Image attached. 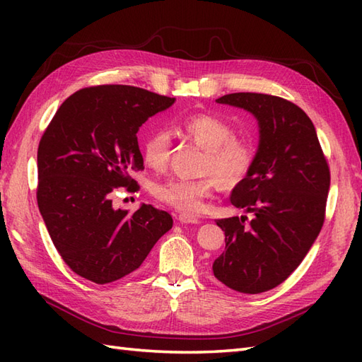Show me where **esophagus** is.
Returning a JSON list of instances; mask_svg holds the SVG:
<instances>
[{
	"label": "esophagus",
	"mask_w": 362,
	"mask_h": 362,
	"mask_svg": "<svg viewBox=\"0 0 362 362\" xmlns=\"http://www.w3.org/2000/svg\"><path fill=\"white\" fill-rule=\"evenodd\" d=\"M179 221L182 222V224H199V218L193 216V214H188V213L179 214Z\"/></svg>",
	"instance_id": "34e87169"
}]
</instances>
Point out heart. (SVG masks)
I'll list each match as a JSON object with an SVG mask.
<instances>
[{
    "label": "heart",
    "mask_w": 362,
    "mask_h": 362,
    "mask_svg": "<svg viewBox=\"0 0 362 362\" xmlns=\"http://www.w3.org/2000/svg\"><path fill=\"white\" fill-rule=\"evenodd\" d=\"M188 140L204 149L201 177H173L153 183L152 196L158 202L175 210L197 213L204 199L209 197L218 183L226 189L241 185L249 179L258 158L257 144L250 138L236 136L232 124L210 113H194L175 126ZM171 157V138L161 129L153 130L143 141V160L152 169H165Z\"/></svg>",
    "instance_id": "b5f03b06"
}]
</instances>
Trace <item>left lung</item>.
I'll list each match as a JSON object with an SVG mask.
<instances>
[{
  "instance_id": "1",
  "label": "left lung",
  "mask_w": 362,
  "mask_h": 362,
  "mask_svg": "<svg viewBox=\"0 0 362 362\" xmlns=\"http://www.w3.org/2000/svg\"><path fill=\"white\" fill-rule=\"evenodd\" d=\"M219 104L255 115L259 148L249 179L232 205L253 213L218 219L226 250L213 274L227 288L259 294L283 283L302 263L325 221L329 166L311 119L294 103L264 93H232Z\"/></svg>"
}]
</instances>
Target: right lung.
<instances>
[{
    "label": "right lung",
    "instance_id": "obj_1",
    "mask_svg": "<svg viewBox=\"0 0 362 362\" xmlns=\"http://www.w3.org/2000/svg\"><path fill=\"white\" fill-rule=\"evenodd\" d=\"M174 98L132 86L78 90L54 115L38 143L37 204L60 257L83 279L117 281L141 266L173 227L171 214L143 204L115 210L110 193L138 189L136 132Z\"/></svg>",
    "mask_w": 362,
    "mask_h": 362
}]
</instances>
